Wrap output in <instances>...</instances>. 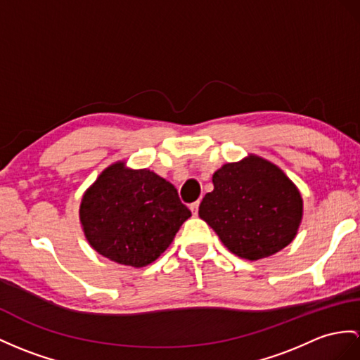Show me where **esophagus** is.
Instances as JSON below:
<instances>
[{
  "instance_id": "obj_1",
  "label": "esophagus",
  "mask_w": 360,
  "mask_h": 360,
  "mask_svg": "<svg viewBox=\"0 0 360 360\" xmlns=\"http://www.w3.org/2000/svg\"><path fill=\"white\" fill-rule=\"evenodd\" d=\"M189 207H191V210H192V214L197 215V214H198V207H200V201H195V203H192Z\"/></svg>"
}]
</instances>
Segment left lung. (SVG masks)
Masks as SVG:
<instances>
[{
	"mask_svg": "<svg viewBox=\"0 0 360 360\" xmlns=\"http://www.w3.org/2000/svg\"><path fill=\"white\" fill-rule=\"evenodd\" d=\"M198 215L236 257L257 261L288 246L302 220V197L281 168L249 154L212 175Z\"/></svg>",
	"mask_w": 360,
	"mask_h": 360,
	"instance_id": "1",
	"label": "left lung"
}]
</instances>
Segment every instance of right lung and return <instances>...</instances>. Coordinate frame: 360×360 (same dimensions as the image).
Masks as SVG:
<instances>
[{
	"label": "right lung",
	"mask_w": 360,
	"mask_h": 360,
	"mask_svg": "<svg viewBox=\"0 0 360 360\" xmlns=\"http://www.w3.org/2000/svg\"><path fill=\"white\" fill-rule=\"evenodd\" d=\"M191 217L172 183L125 162L105 168L84 192L79 220L90 246L117 264L145 267L169 248Z\"/></svg>",
	"instance_id": "right-lung-1"
}]
</instances>
